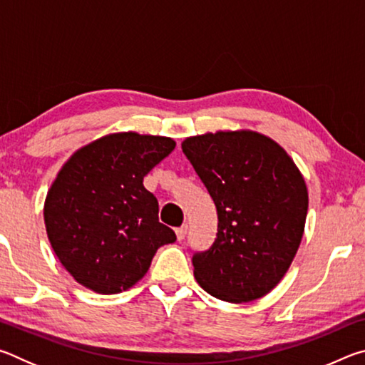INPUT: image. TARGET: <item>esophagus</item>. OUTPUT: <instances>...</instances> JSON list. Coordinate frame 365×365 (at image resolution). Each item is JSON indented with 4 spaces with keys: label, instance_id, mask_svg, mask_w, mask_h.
<instances>
[{
    "label": "esophagus",
    "instance_id": "esophagus-1",
    "mask_svg": "<svg viewBox=\"0 0 365 365\" xmlns=\"http://www.w3.org/2000/svg\"><path fill=\"white\" fill-rule=\"evenodd\" d=\"M187 232H188V227L187 225H182V227L177 228L175 235H177L178 242H182V240H185V237H187Z\"/></svg>",
    "mask_w": 365,
    "mask_h": 365
}]
</instances>
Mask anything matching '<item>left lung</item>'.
Listing matches in <instances>:
<instances>
[{
    "mask_svg": "<svg viewBox=\"0 0 365 365\" xmlns=\"http://www.w3.org/2000/svg\"><path fill=\"white\" fill-rule=\"evenodd\" d=\"M182 151L217 209L214 243L191 257L196 282L227 302L262 298L299 248L304 178L282 146L250 130L190 137Z\"/></svg>",
    "mask_w": 365,
    "mask_h": 365,
    "instance_id": "8db88e82",
    "label": "left lung"
}]
</instances>
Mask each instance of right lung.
Here are the masks:
<instances>
[{"instance_id":"right-lung-1","label":"right lung","mask_w":365,"mask_h":365,"mask_svg":"<svg viewBox=\"0 0 365 365\" xmlns=\"http://www.w3.org/2000/svg\"><path fill=\"white\" fill-rule=\"evenodd\" d=\"M175 141L133 132L106 135L67 160L45 201V225L61 264L101 294L133 287L160 246L174 243L156 196L143 187Z\"/></svg>"}]
</instances>
